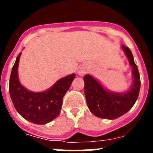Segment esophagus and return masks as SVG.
Wrapping results in <instances>:
<instances>
[{"mask_svg":"<svg viewBox=\"0 0 153 153\" xmlns=\"http://www.w3.org/2000/svg\"><path fill=\"white\" fill-rule=\"evenodd\" d=\"M78 74H79V76H83V74H85V70H79V72H78Z\"/></svg>","mask_w":153,"mask_h":153,"instance_id":"obj_1","label":"esophagus"}]
</instances>
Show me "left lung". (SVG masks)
<instances>
[{
    "mask_svg": "<svg viewBox=\"0 0 153 153\" xmlns=\"http://www.w3.org/2000/svg\"><path fill=\"white\" fill-rule=\"evenodd\" d=\"M123 50L132 67L133 83L129 91L117 93L106 90L98 81L90 75H85L84 93L86 104L90 112L96 117L107 120H115L129 111L136 102L140 93V75L129 47L122 46Z\"/></svg>",
    "mask_w": 153,
    "mask_h": 153,
    "instance_id": "obj_1",
    "label": "left lung"
}]
</instances>
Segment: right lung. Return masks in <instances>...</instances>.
<instances>
[{"mask_svg": "<svg viewBox=\"0 0 153 153\" xmlns=\"http://www.w3.org/2000/svg\"><path fill=\"white\" fill-rule=\"evenodd\" d=\"M21 53L17 56L11 70L9 92L16 110L25 120L35 124H46L58 117L65 93L70 87L75 74L58 80L47 91L30 92L19 82L17 68Z\"/></svg>", "mask_w": 153, "mask_h": 153, "instance_id": "1", "label": "right lung"}]
</instances>
